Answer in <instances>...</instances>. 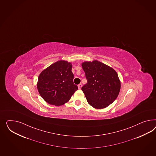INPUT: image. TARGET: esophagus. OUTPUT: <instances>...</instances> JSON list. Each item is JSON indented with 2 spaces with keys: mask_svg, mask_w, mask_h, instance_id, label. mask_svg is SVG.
I'll return each mask as SVG.
<instances>
[{
  "mask_svg": "<svg viewBox=\"0 0 156 156\" xmlns=\"http://www.w3.org/2000/svg\"><path fill=\"white\" fill-rule=\"evenodd\" d=\"M82 86H83V85H82L81 83H80V84L78 85V88H79V89H81V87H82Z\"/></svg>",
  "mask_w": 156,
  "mask_h": 156,
  "instance_id": "obj_1",
  "label": "esophagus"
}]
</instances>
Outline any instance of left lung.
I'll list each match as a JSON object with an SVG mask.
<instances>
[{
	"instance_id": "left-lung-1",
	"label": "left lung",
	"mask_w": 156,
	"mask_h": 156,
	"mask_svg": "<svg viewBox=\"0 0 156 156\" xmlns=\"http://www.w3.org/2000/svg\"><path fill=\"white\" fill-rule=\"evenodd\" d=\"M87 83L81 88L87 100L92 107L102 109L109 106L117 98L120 81L112 68L94 60L82 64Z\"/></svg>"
}]
</instances>
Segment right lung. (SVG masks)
<instances>
[{"mask_svg":"<svg viewBox=\"0 0 156 156\" xmlns=\"http://www.w3.org/2000/svg\"><path fill=\"white\" fill-rule=\"evenodd\" d=\"M73 77L71 63L58 61L41 72L37 88L46 102L56 106L62 105L78 89L73 83Z\"/></svg>","mask_w":156,"mask_h":156,"instance_id":"add662e5","label":"right lung"}]
</instances>
